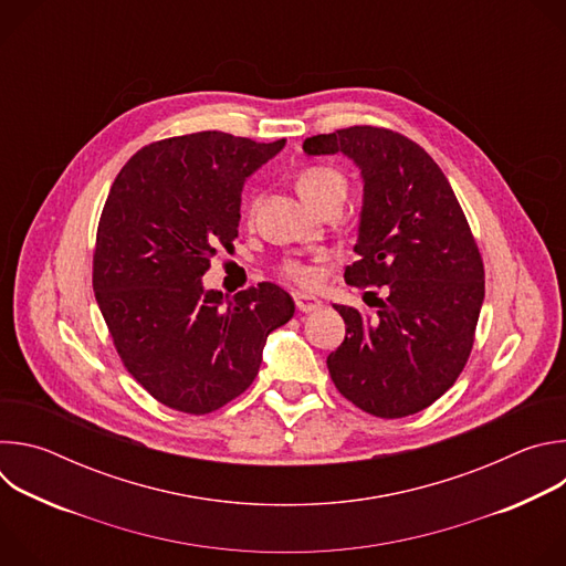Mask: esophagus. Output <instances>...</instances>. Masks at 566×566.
Wrapping results in <instances>:
<instances>
[{
    "mask_svg": "<svg viewBox=\"0 0 566 566\" xmlns=\"http://www.w3.org/2000/svg\"><path fill=\"white\" fill-rule=\"evenodd\" d=\"M293 302H295L297 311H302V313H311V311H317L322 306L319 300H315L311 295H302V293H293Z\"/></svg>",
    "mask_w": 566,
    "mask_h": 566,
    "instance_id": "obj_1",
    "label": "esophagus"
}]
</instances>
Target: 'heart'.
Instances as JSON below:
<instances>
[{
    "label": "heart",
    "instance_id": "obj_1",
    "mask_svg": "<svg viewBox=\"0 0 566 566\" xmlns=\"http://www.w3.org/2000/svg\"><path fill=\"white\" fill-rule=\"evenodd\" d=\"M297 190L313 208H322L329 201L343 203L347 197V177L332 166H308L297 177ZM277 273L300 289H313L319 282L315 264L302 260H284L277 266Z\"/></svg>",
    "mask_w": 566,
    "mask_h": 566
}]
</instances>
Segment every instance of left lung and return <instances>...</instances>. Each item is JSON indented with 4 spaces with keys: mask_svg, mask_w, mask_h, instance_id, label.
<instances>
[{
    "mask_svg": "<svg viewBox=\"0 0 566 566\" xmlns=\"http://www.w3.org/2000/svg\"><path fill=\"white\" fill-rule=\"evenodd\" d=\"M343 151L363 172L358 260L345 282L382 286L376 315L336 304L347 325L327 367L338 391L380 419L426 410L463 371L483 302V262L468 219L432 156L398 132L354 125L304 140Z\"/></svg>",
    "mask_w": 566,
    "mask_h": 566,
    "instance_id": "obj_1",
    "label": "left lung"
}]
</instances>
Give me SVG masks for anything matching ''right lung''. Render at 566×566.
Wrapping results in <instances>:
<instances>
[{"instance_id": "right-lung-1", "label": "right lung", "mask_w": 566, "mask_h": 566, "mask_svg": "<svg viewBox=\"0 0 566 566\" xmlns=\"http://www.w3.org/2000/svg\"><path fill=\"white\" fill-rule=\"evenodd\" d=\"M226 132L172 136L138 149L105 201L94 293L125 369L158 402L210 415L255 380L266 336L295 304L262 282L226 300L201 277L232 249L241 188L282 147Z\"/></svg>"}]
</instances>
